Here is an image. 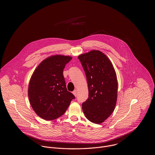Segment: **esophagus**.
<instances>
[{
	"instance_id": "1",
	"label": "esophagus",
	"mask_w": 155,
	"mask_h": 155,
	"mask_svg": "<svg viewBox=\"0 0 155 155\" xmlns=\"http://www.w3.org/2000/svg\"><path fill=\"white\" fill-rule=\"evenodd\" d=\"M73 94H74V95L75 96H77V89H75L74 91L73 92Z\"/></svg>"
}]
</instances>
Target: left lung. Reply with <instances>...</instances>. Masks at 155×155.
Here are the masks:
<instances>
[{
	"label": "left lung",
	"instance_id": "8db88e82",
	"mask_svg": "<svg viewBox=\"0 0 155 155\" xmlns=\"http://www.w3.org/2000/svg\"><path fill=\"white\" fill-rule=\"evenodd\" d=\"M81 61L88 86L89 97L82 104L87 118L101 124L115 109L118 82L110 60L99 51L93 50L78 57Z\"/></svg>",
	"mask_w": 155,
	"mask_h": 155
}]
</instances>
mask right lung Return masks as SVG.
I'll return each mask as SVG.
<instances>
[{
  "mask_svg": "<svg viewBox=\"0 0 155 155\" xmlns=\"http://www.w3.org/2000/svg\"><path fill=\"white\" fill-rule=\"evenodd\" d=\"M72 58L53 55L44 60L34 70L28 85V97L33 110L45 120L59 118L67 110L74 95L68 92L63 69Z\"/></svg>",
  "mask_w": 155,
  "mask_h": 155,
  "instance_id": "right-lung-1",
  "label": "right lung"
}]
</instances>
